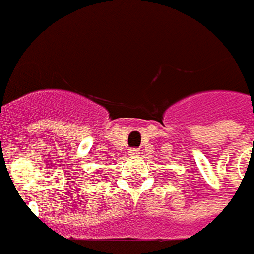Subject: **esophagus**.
<instances>
[{
    "mask_svg": "<svg viewBox=\"0 0 254 254\" xmlns=\"http://www.w3.org/2000/svg\"><path fill=\"white\" fill-rule=\"evenodd\" d=\"M139 148H130V150H129V155H130V157H139Z\"/></svg>",
    "mask_w": 254,
    "mask_h": 254,
    "instance_id": "34e87169",
    "label": "esophagus"
}]
</instances>
